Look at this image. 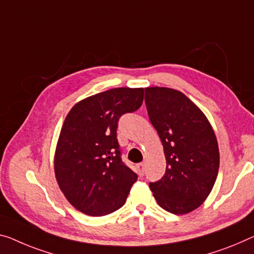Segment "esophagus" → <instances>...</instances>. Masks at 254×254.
<instances>
[{
  "instance_id": "obj_1",
  "label": "esophagus",
  "mask_w": 254,
  "mask_h": 254,
  "mask_svg": "<svg viewBox=\"0 0 254 254\" xmlns=\"http://www.w3.org/2000/svg\"><path fill=\"white\" fill-rule=\"evenodd\" d=\"M137 171H138V175L140 177L144 176V171H145V163L140 162L137 165Z\"/></svg>"
}]
</instances>
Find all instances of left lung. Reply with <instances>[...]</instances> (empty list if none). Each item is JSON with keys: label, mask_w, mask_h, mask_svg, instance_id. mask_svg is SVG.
Segmentation results:
<instances>
[{"label": "left lung", "mask_w": 254, "mask_h": 254, "mask_svg": "<svg viewBox=\"0 0 254 254\" xmlns=\"http://www.w3.org/2000/svg\"><path fill=\"white\" fill-rule=\"evenodd\" d=\"M145 104L167 162L163 177L150 183V189L166 211H193L208 197L219 170V149L211 125L176 89L147 87Z\"/></svg>", "instance_id": "1"}]
</instances>
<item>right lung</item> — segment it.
Wrapping results in <instances>:
<instances>
[{
  "label": "right lung",
  "mask_w": 254,
  "mask_h": 254,
  "mask_svg": "<svg viewBox=\"0 0 254 254\" xmlns=\"http://www.w3.org/2000/svg\"><path fill=\"white\" fill-rule=\"evenodd\" d=\"M143 97V88H112L78 102L65 117L54 170L64 196L80 212L105 216L126 202L137 175L123 161L117 128Z\"/></svg>",
  "instance_id": "add662e5"
}]
</instances>
